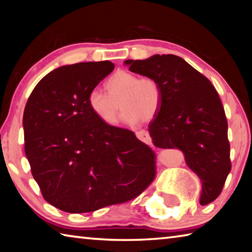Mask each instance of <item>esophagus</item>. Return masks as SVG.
I'll return each instance as SVG.
<instances>
[{
    "mask_svg": "<svg viewBox=\"0 0 252 252\" xmlns=\"http://www.w3.org/2000/svg\"><path fill=\"white\" fill-rule=\"evenodd\" d=\"M135 135H136V138H138L139 140H141L142 142L148 143V144L151 143V136H150V134H149L148 131L140 130L138 132H135Z\"/></svg>",
    "mask_w": 252,
    "mask_h": 252,
    "instance_id": "1",
    "label": "esophagus"
}]
</instances>
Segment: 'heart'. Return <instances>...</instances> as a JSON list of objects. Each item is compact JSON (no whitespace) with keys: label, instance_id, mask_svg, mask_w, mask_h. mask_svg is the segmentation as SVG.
Wrapping results in <instances>:
<instances>
[{"label":"heart","instance_id":"obj_1","mask_svg":"<svg viewBox=\"0 0 252 252\" xmlns=\"http://www.w3.org/2000/svg\"><path fill=\"white\" fill-rule=\"evenodd\" d=\"M105 94L97 89L88 95V106L96 119L106 126H114L121 104L122 120L134 126L155 119L161 109L163 91L159 81L151 76L140 78L132 72L118 70L104 83Z\"/></svg>","mask_w":252,"mask_h":252}]
</instances>
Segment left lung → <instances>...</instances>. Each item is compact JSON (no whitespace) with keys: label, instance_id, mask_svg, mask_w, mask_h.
I'll return each mask as SVG.
<instances>
[{"label":"left lung","instance_id":"left-lung-1","mask_svg":"<svg viewBox=\"0 0 252 252\" xmlns=\"http://www.w3.org/2000/svg\"><path fill=\"white\" fill-rule=\"evenodd\" d=\"M129 70L159 81L163 101L149 125L157 148L179 149L201 180L202 206L219 197L231 170L228 123L218 92L206 76L173 54L126 60Z\"/></svg>","mask_w":252,"mask_h":252}]
</instances>
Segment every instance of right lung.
<instances>
[{"label": "right lung", "instance_id": "obj_1", "mask_svg": "<svg viewBox=\"0 0 252 252\" xmlns=\"http://www.w3.org/2000/svg\"><path fill=\"white\" fill-rule=\"evenodd\" d=\"M114 69L110 61L51 71L23 114L24 150L50 204L70 213L99 210L141 194L156 177L155 152L133 132L106 126L88 95Z\"/></svg>", "mask_w": 252, "mask_h": 252}]
</instances>
